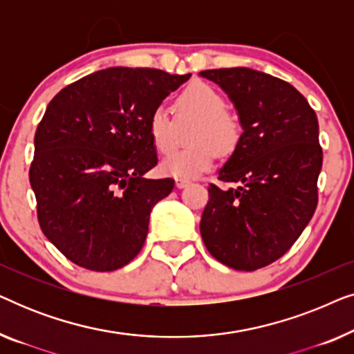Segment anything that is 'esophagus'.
Returning <instances> with one entry per match:
<instances>
[{
	"label": "esophagus",
	"instance_id": "esophagus-1",
	"mask_svg": "<svg viewBox=\"0 0 354 354\" xmlns=\"http://www.w3.org/2000/svg\"><path fill=\"white\" fill-rule=\"evenodd\" d=\"M190 180H188V178H177L176 180V185H177V188H185V187H188L190 185Z\"/></svg>",
	"mask_w": 354,
	"mask_h": 354
}]
</instances>
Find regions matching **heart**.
<instances>
[{"instance_id": "b5f03b06", "label": "heart", "mask_w": 354, "mask_h": 354, "mask_svg": "<svg viewBox=\"0 0 354 354\" xmlns=\"http://www.w3.org/2000/svg\"><path fill=\"white\" fill-rule=\"evenodd\" d=\"M177 122L196 120L187 148L177 149L162 158L159 169L162 174L177 178H195L214 164L216 149L230 153L240 138V125L235 118L225 113L224 96L206 84H195L183 90L176 101ZM148 133L158 153L166 154L177 143V124L164 106H158L149 115Z\"/></svg>"}]
</instances>
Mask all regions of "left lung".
I'll use <instances>...</instances> for the list:
<instances>
[{
  "label": "left lung",
  "instance_id": "obj_1",
  "mask_svg": "<svg viewBox=\"0 0 354 354\" xmlns=\"http://www.w3.org/2000/svg\"><path fill=\"white\" fill-rule=\"evenodd\" d=\"M219 85L239 115V143L217 174L239 183L209 185L200 232L219 263L264 268L290 250L317 206L322 167L319 124L293 85L248 67L201 71Z\"/></svg>",
  "mask_w": 354,
  "mask_h": 354
}]
</instances>
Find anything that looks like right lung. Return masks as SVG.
I'll list each match as a JSON object with an SVG mask.
<instances>
[{"label": "right lung", "mask_w": 354, "mask_h": 354, "mask_svg": "<svg viewBox=\"0 0 354 354\" xmlns=\"http://www.w3.org/2000/svg\"><path fill=\"white\" fill-rule=\"evenodd\" d=\"M190 74L109 67L62 88L35 132L30 185L46 239L80 268L109 272L147 240L149 214L174 188L158 164L149 115Z\"/></svg>", "instance_id": "1"}]
</instances>
